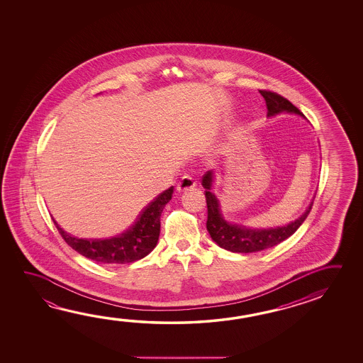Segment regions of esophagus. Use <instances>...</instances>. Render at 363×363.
<instances>
[{"label":"esophagus","instance_id":"obj_1","mask_svg":"<svg viewBox=\"0 0 363 363\" xmlns=\"http://www.w3.org/2000/svg\"><path fill=\"white\" fill-rule=\"evenodd\" d=\"M196 179H194L190 174H184V177L179 181V186H177V190L186 191L191 190L196 186Z\"/></svg>","mask_w":363,"mask_h":363}]
</instances>
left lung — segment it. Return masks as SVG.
I'll return each instance as SVG.
<instances>
[{
    "label": "left lung",
    "mask_w": 363,
    "mask_h": 363,
    "mask_svg": "<svg viewBox=\"0 0 363 363\" xmlns=\"http://www.w3.org/2000/svg\"><path fill=\"white\" fill-rule=\"evenodd\" d=\"M261 96L265 98L267 102V115L273 116L280 112H289L302 115L296 106H293L286 98L274 93L270 90H259ZM213 182V172L208 171L203 176V186L205 187V199L208 206V220L206 229L210 237L220 246L232 252H257L265 248H270L284 241L299 228V225L305 222L306 218L311 211L312 203L310 208L306 210L305 214L299 216L294 222L288 224L286 227H277L270 229H251L230 224L223 219L219 209V203L216 195L210 191Z\"/></svg>",
    "instance_id": "1"
}]
</instances>
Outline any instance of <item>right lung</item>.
Wrapping results in <instances>:
<instances>
[{"label":"right lung","instance_id":"right-lung-1","mask_svg":"<svg viewBox=\"0 0 363 363\" xmlns=\"http://www.w3.org/2000/svg\"><path fill=\"white\" fill-rule=\"evenodd\" d=\"M173 186L163 191L144 208L136 222L120 235L106 240H83L66 233L56 225L65 242L77 252L98 264H128L140 260L153 251L160 233V216L166 203L172 199Z\"/></svg>","mask_w":363,"mask_h":363}]
</instances>
